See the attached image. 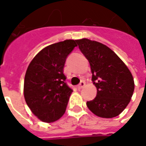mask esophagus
<instances>
[{
    "instance_id": "esophagus-1",
    "label": "esophagus",
    "mask_w": 146,
    "mask_h": 146,
    "mask_svg": "<svg viewBox=\"0 0 146 146\" xmlns=\"http://www.w3.org/2000/svg\"><path fill=\"white\" fill-rule=\"evenodd\" d=\"M84 86H85V82H84V81H81V82L80 83V84L77 85V88L79 89V90H80V89L83 88Z\"/></svg>"
}]
</instances>
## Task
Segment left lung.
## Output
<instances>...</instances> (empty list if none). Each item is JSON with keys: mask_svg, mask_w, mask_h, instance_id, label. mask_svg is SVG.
I'll use <instances>...</instances> for the list:
<instances>
[{"mask_svg": "<svg viewBox=\"0 0 146 146\" xmlns=\"http://www.w3.org/2000/svg\"><path fill=\"white\" fill-rule=\"evenodd\" d=\"M76 43L90 63L92 80L97 88L96 97L87 102V106L99 117L118 116L133 95L135 82L131 73L106 45L86 38L76 40Z\"/></svg>", "mask_w": 146, "mask_h": 146, "instance_id": "left-lung-1", "label": "left lung"}]
</instances>
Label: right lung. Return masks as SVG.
<instances>
[{"instance_id":"right-lung-1","label":"right lung","mask_w":146,"mask_h":146,"mask_svg":"<svg viewBox=\"0 0 146 146\" xmlns=\"http://www.w3.org/2000/svg\"><path fill=\"white\" fill-rule=\"evenodd\" d=\"M66 40L46 47L33 58L24 80V98L32 113L43 122L56 121L66 112L73 90L67 85L63 68L77 46Z\"/></svg>"}]
</instances>
